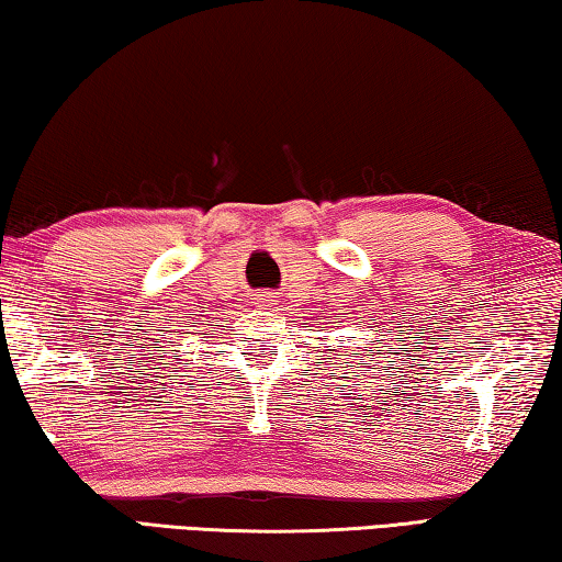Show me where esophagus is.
Returning a JSON list of instances; mask_svg holds the SVG:
<instances>
[{"instance_id":"1","label":"esophagus","mask_w":562,"mask_h":562,"mask_svg":"<svg viewBox=\"0 0 562 562\" xmlns=\"http://www.w3.org/2000/svg\"><path fill=\"white\" fill-rule=\"evenodd\" d=\"M262 300H265V302H274L272 294H262Z\"/></svg>"}]
</instances>
